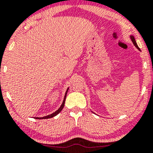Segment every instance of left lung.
Wrapping results in <instances>:
<instances>
[{
  "instance_id": "8db88e82",
  "label": "left lung",
  "mask_w": 153,
  "mask_h": 153,
  "mask_svg": "<svg viewBox=\"0 0 153 153\" xmlns=\"http://www.w3.org/2000/svg\"><path fill=\"white\" fill-rule=\"evenodd\" d=\"M130 38H131V41H132L133 44H134V46H135V47H136V48L138 49V50H140V49H139V47H138L137 44H136V40H135V39H134V36H130Z\"/></svg>"
}]
</instances>
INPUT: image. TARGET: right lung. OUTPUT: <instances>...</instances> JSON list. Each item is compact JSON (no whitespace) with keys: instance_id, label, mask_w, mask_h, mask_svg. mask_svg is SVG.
<instances>
[{"instance_id":"right-lung-1","label":"right lung","mask_w":153,"mask_h":153,"mask_svg":"<svg viewBox=\"0 0 153 153\" xmlns=\"http://www.w3.org/2000/svg\"><path fill=\"white\" fill-rule=\"evenodd\" d=\"M69 89V88H68V89H67L66 92H65V96H64V99H63V103H62L61 106H60V108H59L57 110V111H55V112H53L52 114H50V115H47V116H45V117H36V119H48V118H51V117H53L56 116L57 114H59V113L60 112V111H62V109H63L64 107V104H65V98H66V95H67V93H68V90Z\"/></svg>"}]
</instances>
